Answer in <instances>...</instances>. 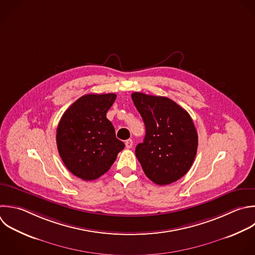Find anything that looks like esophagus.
<instances>
[{
    "instance_id": "esophagus-1",
    "label": "esophagus",
    "mask_w": 255,
    "mask_h": 255,
    "mask_svg": "<svg viewBox=\"0 0 255 255\" xmlns=\"http://www.w3.org/2000/svg\"><path fill=\"white\" fill-rule=\"evenodd\" d=\"M126 146H127V148H130L131 146H132V144H133V142H132V139H128V140H126Z\"/></svg>"
}]
</instances>
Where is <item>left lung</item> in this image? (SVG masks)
Listing matches in <instances>:
<instances>
[{
  "mask_svg": "<svg viewBox=\"0 0 255 255\" xmlns=\"http://www.w3.org/2000/svg\"><path fill=\"white\" fill-rule=\"evenodd\" d=\"M144 126L143 142L135 155L145 175L158 185L178 180L191 167L198 137L188 113L165 97L131 94Z\"/></svg>",
  "mask_w": 255,
  "mask_h": 255,
  "instance_id": "obj_1",
  "label": "left lung"
}]
</instances>
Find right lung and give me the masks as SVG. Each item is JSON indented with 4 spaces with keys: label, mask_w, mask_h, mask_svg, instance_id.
Wrapping results in <instances>:
<instances>
[{
    "label": "right lung",
    "mask_w": 255,
    "mask_h": 255,
    "mask_svg": "<svg viewBox=\"0 0 255 255\" xmlns=\"http://www.w3.org/2000/svg\"><path fill=\"white\" fill-rule=\"evenodd\" d=\"M116 99L115 94L83 96L59 123L56 136L59 153L67 168L83 180H94L106 173L125 147L107 119Z\"/></svg>",
    "instance_id": "add662e5"
}]
</instances>
